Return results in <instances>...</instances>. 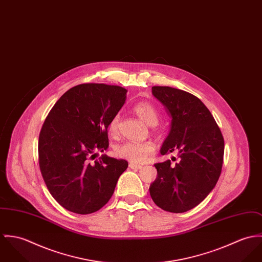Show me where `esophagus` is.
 <instances>
[{
  "mask_svg": "<svg viewBox=\"0 0 262 262\" xmlns=\"http://www.w3.org/2000/svg\"><path fill=\"white\" fill-rule=\"evenodd\" d=\"M129 168L133 169V170H140L143 168L142 165H138V164H135V163H130L129 164Z\"/></svg>",
  "mask_w": 262,
  "mask_h": 262,
  "instance_id": "34e87169",
  "label": "esophagus"
}]
</instances>
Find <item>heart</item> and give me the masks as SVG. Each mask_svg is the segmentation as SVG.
I'll return each mask as SVG.
<instances>
[{"mask_svg":"<svg viewBox=\"0 0 262 262\" xmlns=\"http://www.w3.org/2000/svg\"><path fill=\"white\" fill-rule=\"evenodd\" d=\"M135 113L148 125H156L159 121V113L150 102H139L134 107ZM118 115L112 118L108 123V132L111 135H116L118 132ZM156 145L152 142H125L117 145L115 149L118 158L127 160L132 163L141 164L145 162L148 156L154 154Z\"/></svg>","mask_w":262,"mask_h":262,"instance_id":"obj_1","label":"heart"}]
</instances>
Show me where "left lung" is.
<instances>
[{
    "label": "left lung",
    "mask_w": 262,
    "mask_h": 262,
    "mask_svg": "<svg viewBox=\"0 0 262 262\" xmlns=\"http://www.w3.org/2000/svg\"><path fill=\"white\" fill-rule=\"evenodd\" d=\"M152 95L172 117L162 155L176 152L174 166L168 160L155 164L158 177L149 186L157 206L172 213L189 211L214 189L222 170L224 139L209 110L195 95L177 88L152 86Z\"/></svg>",
    "instance_id": "8db88e82"
}]
</instances>
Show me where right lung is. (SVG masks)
I'll return each instance as SVG.
<instances>
[{"instance_id": "right-lung-1", "label": "right lung", "mask_w": 262, "mask_h": 262, "mask_svg": "<svg viewBox=\"0 0 262 262\" xmlns=\"http://www.w3.org/2000/svg\"><path fill=\"white\" fill-rule=\"evenodd\" d=\"M127 90L84 83L67 90L46 117L39 136V166L52 197L77 214L98 211L112 198L128 164L96 151L108 147L107 127ZM94 160V159H93Z\"/></svg>"}]
</instances>
